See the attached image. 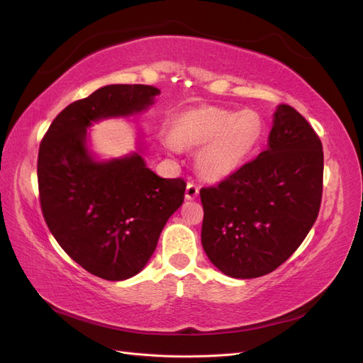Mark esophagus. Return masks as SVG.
I'll use <instances>...</instances> for the list:
<instances>
[{
	"mask_svg": "<svg viewBox=\"0 0 363 363\" xmlns=\"http://www.w3.org/2000/svg\"><path fill=\"white\" fill-rule=\"evenodd\" d=\"M199 194H200L199 184L188 183V186H186V200H195L196 196H199Z\"/></svg>",
	"mask_w": 363,
	"mask_h": 363,
	"instance_id": "1",
	"label": "esophagus"
}]
</instances>
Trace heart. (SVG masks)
I'll return each instance as SVG.
<instances>
[{
	"label": "heart",
	"instance_id": "heart-1",
	"mask_svg": "<svg viewBox=\"0 0 363 363\" xmlns=\"http://www.w3.org/2000/svg\"><path fill=\"white\" fill-rule=\"evenodd\" d=\"M263 121L256 111H227L200 107L175 119L172 135L163 145L171 152L184 147H201L196 167L204 179L219 182L235 174L252 155L263 138Z\"/></svg>",
	"mask_w": 363,
	"mask_h": 363
}]
</instances>
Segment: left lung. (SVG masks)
Instances as JSON below:
<instances>
[{"instance_id":"obj_1","label":"left lung","mask_w":363,"mask_h":363,"mask_svg":"<svg viewBox=\"0 0 363 363\" xmlns=\"http://www.w3.org/2000/svg\"><path fill=\"white\" fill-rule=\"evenodd\" d=\"M323 174L321 139L294 107L280 104L268 148L200 191L207 257L235 279H256L277 269L316 221Z\"/></svg>"}]
</instances>
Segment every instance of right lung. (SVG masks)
<instances>
[{
    "instance_id": "obj_1",
    "label": "right lung",
    "mask_w": 363,
    "mask_h": 363,
    "mask_svg": "<svg viewBox=\"0 0 363 363\" xmlns=\"http://www.w3.org/2000/svg\"><path fill=\"white\" fill-rule=\"evenodd\" d=\"M160 91L111 84L54 118L38 156L43 219L65 252L87 272L119 281L136 276L155 252L162 228L183 204L186 182L162 179L139 155L95 162L86 127L147 108Z\"/></svg>"
}]
</instances>
